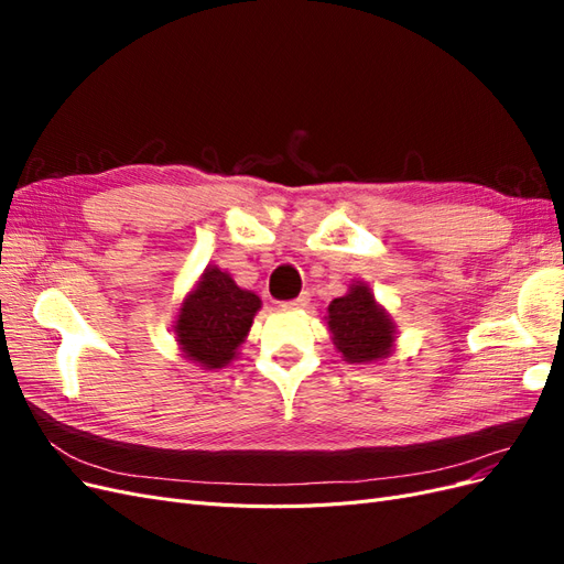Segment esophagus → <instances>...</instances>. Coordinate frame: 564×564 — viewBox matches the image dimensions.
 <instances>
[{"mask_svg": "<svg viewBox=\"0 0 564 564\" xmlns=\"http://www.w3.org/2000/svg\"><path fill=\"white\" fill-rule=\"evenodd\" d=\"M308 303H311V292H303L301 296L286 301L282 305H284V308H305V305H308Z\"/></svg>", "mask_w": 564, "mask_h": 564, "instance_id": "34e87169", "label": "esophagus"}]
</instances>
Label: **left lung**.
Here are the masks:
<instances>
[{"label":"left lung","instance_id":"8db88e82","mask_svg":"<svg viewBox=\"0 0 564 564\" xmlns=\"http://www.w3.org/2000/svg\"><path fill=\"white\" fill-rule=\"evenodd\" d=\"M327 322L334 346L348 362H371L390 352L395 327L365 284H352L346 296L334 299Z\"/></svg>","mask_w":564,"mask_h":564}]
</instances>
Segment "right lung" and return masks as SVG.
<instances>
[{
  "mask_svg": "<svg viewBox=\"0 0 564 564\" xmlns=\"http://www.w3.org/2000/svg\"><path fill=\"white\" fill-rule=\"evenodd\" d=\"M261 299L240 289L228 272L209 268L185 299L176 319V338L185 357L202 367H226L245 340Z\"/></svg>",
  "mask_w": 564,
  "mask_h": 564,
  "instance_id": "right-lung-1",
  "label": "right lung"
}]
</instances>
